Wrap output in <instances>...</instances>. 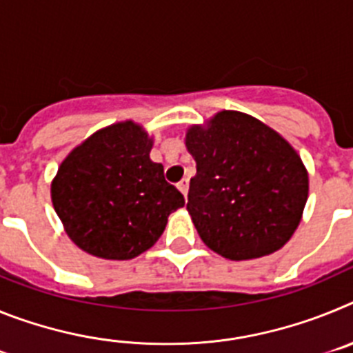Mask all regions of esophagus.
I'll use <instances>...</instances> for the list:
<instances>
[{"label":"esophagus","instance_id":"1","mask_svg":"<svg viewBox=\"0 0 353 353\" xmlns=\"http://www.w3.org/2000/svg\"><path fill=\"white\" fill-rule=\"evenodd\" d=\"M179 189L183 196H187V191H189V179H183L179 182Z\"/></svg>","mask_w":353,"mask_h":353}]
</instances>
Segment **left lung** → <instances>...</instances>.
<instances>
[{
	"label": "left lung",
	"instance_id": "8db88e82",
	"mask_svg": "<svg viewBox=\"0 0 353 353\" xmlns=\"http://www.w3.org/2000/svg\"><path fill=\"white\" fill-rule=\"evenodd\" d=\"M196 161L187 210L205 244L230 260L260 258L286 244L307 201L297 152L270 127L236 111L215 114L185 138Z\"/></svg>",
	"mask_w": 353,
	"mask_h": 353
}]
</instances>
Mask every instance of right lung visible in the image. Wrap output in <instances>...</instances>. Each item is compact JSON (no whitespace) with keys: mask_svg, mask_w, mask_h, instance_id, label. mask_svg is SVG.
Wrapping results in <instances>:
<instances>
[{"mask_svg":"<svg viewBox=\"0 0 353 353\" xmlns=\"http://www.w3.org/2000/svg\"><path fill=\"white\" fill-rule=\"evenodd\" d=\"M152 139L132 121L95 132L61 162L52 205L67 235L105 260H130L162 235L182 192L150 161Z\"/></svg>","mask_w":353,"mask_h":353,"instance_id":"obj_1","label":"right lung"}]
</instances>
